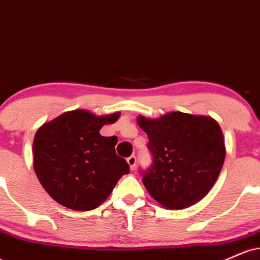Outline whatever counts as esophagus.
Masks as SVG:
<instances>
[{
  "mask_svg": "<svg viewBox=\"0 0 260 260\" xmlns=\"http://www.w3.org/2000/svg\"><path fill=\"white\" fill-rule=\"evenodd\" d=\"M127 162H128V165H129L131 170H134L137 165V157L134 156V155H131V156L127 159Z\"/></svg>",
  "mask_w": 260,
  "mask_h": 260,
  "instance_id": "obj_1",
  "label": "esophagus"
}]
</instances>
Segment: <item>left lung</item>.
<instances>
[{"label": "left lung", "mask_w": 260, "mask_h": 260, "mask_svg": "<svg viewBox=\"0 0 260 260\" xmlns=\"http://www.w3.org/2000/svg\"><path fill=\"white\" fill-rule=\"evenodd\" d=\"M147 133L153 164L143 183L164 208L184 209L202 201L214 186L223 161L225 140L209 116L169 112L159 118H137Z\"/></svg>", "instance_id": "1"}]
</instances>
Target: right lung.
Returning a JSON list of instances; mask_svg holds the SVG:
<instances>
[{
    "instance_id": "1",
    "label": "right lung",
    "mask_w": 260,
    "mask_h": 260,
    "mask_svg": "<svg viewBox=\"0 0 260 260\" xmlns=\"http://www.w3.org/2000/svg\"><path fill=\"white\" fill-rule=\"evenodd\" d=\"M120 115L73 110L39 128L32 165L41 186L58 204L78 211L98 208L122 176L129 174L126 160L115 151L117 138L99 133Z\"/></svg>"
}]
</instances>
